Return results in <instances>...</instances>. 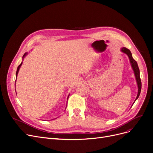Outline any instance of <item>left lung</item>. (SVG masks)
Here are the masks:
<instances>
[{
  "mask_svg": "<svg viewBox=\"0 0 153 153\" xmlns=\"http://www.w3.org/2000/svg\"><path fill=\"white\" fill-rule=\"evenodd\" d=\"M121 52H122L123 53H124L125 54L127 55V56H128L129 59V62L131 63V65L132 69L133 70L134 74L135 76V78H136V81L137 85V88H138V91H137V97L134 101V103L136 101V100L139 98L140 94L141 93V81L140 79V69L139 67H138V65L137 62L134 60V59L132 56V54L131 52H130V50L125 47H123L121 48ZM133 103V104H134Z\"/></svg>",
  "mask_w": 153,
  "mask_h": 153,
  "instance_id": "1",
  "label": "left lung"
}]
</instances>
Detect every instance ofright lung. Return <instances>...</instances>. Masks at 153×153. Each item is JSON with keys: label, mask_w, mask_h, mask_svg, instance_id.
<instances>
[{"label": "right lung", "mask_w": 153, "mask_h": 153, "mask_svg": "<svg viewBox=\"0 0 153 153\" xmlns=\"http://www.w3.org/2000/svg\"><path fill=\"white\" fill-rule=\"evenodd\" d=\"M27 55H28V52H26V53H24V56H22V60H24V58L25 57V56H27ZM22 63H23V62H21V63L19 65V67H17V71H16V77H17V75H18V73H19V69H20V67H21L22 64ZM68 97H69V96H68Z\"/></svg>", "instance_id": "1"}]
</instances>
